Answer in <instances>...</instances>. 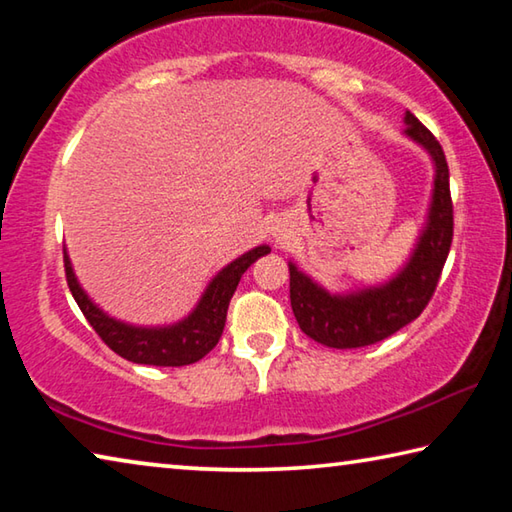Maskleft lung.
<instances>
[{
    "instance_id": "8db88e82",
    "label": "left lung",
    "mask_w": 512,
    "mask_h": 512,
    "mask_svg": "<svg viewBox=\"0 0 512 512\" xmlns=\"http://www.w3.org/2000/svg\"><path fill=\"white\" fill-rule=\"evenodd\" d=\"M404 124V135L431 155L436 169L427 223L409 262L388 282L350 293H329L289 262L293 316L309 339L327 348H363L384 341L397 329L409 325L429 305L447 262L454 237V207L443 146L411 112L404 115Z\"/></svg>"
}]
</instances>
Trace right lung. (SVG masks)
Masks as SVG:
<instances>
[{"instance_id":"add662e5","label":"right lung","mask_w":512,"mask_h":512,"mask_svg":"<svg viewBox=\"0 0 512 512\" xmlns=\"http://www.w3.org/2000/svg\"><path fill=\"white\" fill-rule=\"evenodd\" d=\"M271 253L268 246H257L248 250L235 262L223 266L219 273L212 277L207 284L198 305L192 309V314L173 325L162 327H140L128 325L124 320H117L108 316L106 311L99 309L88 298V293L76 280L72 262L65 253V275L69 291L81 307L83 316L88 318L94 332L101 336V341L108 345L112 352L124 357L133 363H144V366H189L203 359L216 343H219L225 316H228V305L232 293L237 291V284L241 275L248 271V266L257 262L259 257Z\"/></svg>"}]
</instances>
